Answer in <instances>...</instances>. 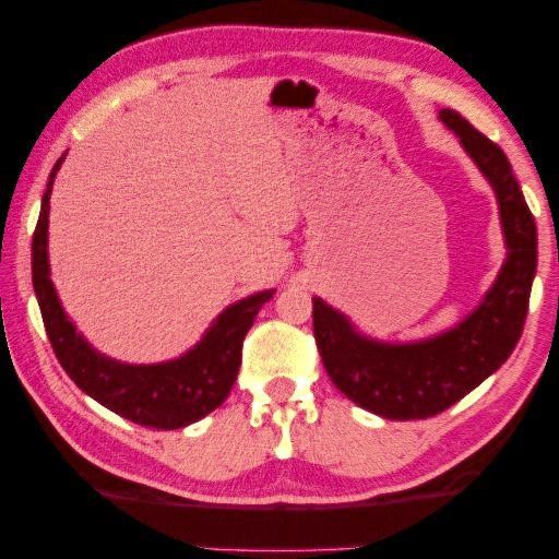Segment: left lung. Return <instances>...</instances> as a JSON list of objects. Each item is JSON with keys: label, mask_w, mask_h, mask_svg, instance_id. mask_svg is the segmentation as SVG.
Listing matches in <instances>:
<instances>
[{"label": "left lung", "mask_w": 559, "mask_h": 559, "mask_svg": "<svg viewBox=\"0 0 559 559\" xmlns=\"http://www.w3.org/2000/svg\"><path fill=\"white\" fill-rule=\"evenodd\" d=\"M441 118L498 195L508 260L486 301L438 340L391 346L364 340L340 312L312 299L314 340L329 379L356 406L391 420L441 414L500 369L523 334L537 267L535 217L506 153L451 108H443Z\"/></svg>", "instance_id": "8db88e82"}]
</instances>
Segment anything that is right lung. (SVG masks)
<instances>
[{
    "label": "right lung",
    "instance_id": "right-lung-1",
    "mask_svg": "<svg viewBox=\"0 0 559 559\" xmlns=\"http://www.w3.org/2000/svg\"><path fill=\"white\" fill-rule=\"evenodd\" d=\"M61 160L63 158L57 160L49 176L32 240V282L53 354L81 391L133 424L160 428V431L195 424L223 404L230 393L237 371H240L247 329L252 326L260 307L274 295V289L260 292V295L227 307L210 326L205 340L178 361L128 366L96 354L63 314L49 280V195Z\"/></svg>",
    "mask_w": 559,
    "mask_h": 559
}]
</instances>
